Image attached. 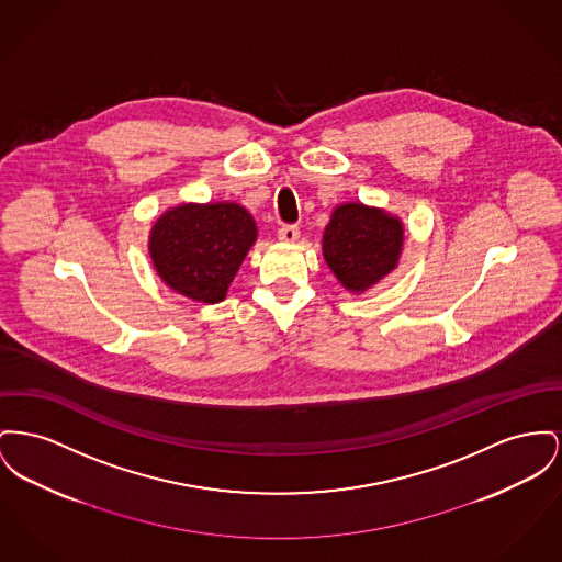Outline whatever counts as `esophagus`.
<instances>
[{
	"mask_svg": "<svg viewBox=\"0 0 562 562\" xmlns=\"http://www.w3.org/2000/svg\"><path fill=\"white\" fill-rule=\"evenodd\" d=\"M278 237H280L282 241H295L299 237L297 225H282V227L278 229Z\"/></svg>",
	"mask_w": 562,
	"mask_h": 562,
	"instance_id": "esophagus-1",
	"label": "esophagus"
}]
</instances>
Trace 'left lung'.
<instances>
[{"instance_id":"1","label":"left lung","mask_w":562,"mask_h":562,"mask_svg":"<svg viewBox=\"0 0 562 562\" xmlns=\"http://www.w3.org/2000/svg\"><path fill=\"white\" fill-rule=\"evenodd\" d=\"M401 244V223L363 203L339 205L323 235L325 259L350 291H364L393 271Z\"/></svg>"}]
</instances>
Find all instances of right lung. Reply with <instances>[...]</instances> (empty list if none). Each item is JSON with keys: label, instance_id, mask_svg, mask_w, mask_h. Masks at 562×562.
Wrapping results in <instances>:
<instances>
[{"label": "right lung", "instance_id": "1", "mask_svg": "<svg viewBox=\"0 0 562 562\" xmlns=\"http://www.w3.org/2000/svg\"><path fill=\"white\" fill-rule=\"evenodd\" d=\"M255 237L252 216L237 203L180 205L155 223L150 255L167 286L218 303Z\"/></svg>", "mask_w": 562, "mask_h": 562}]
</instances>
